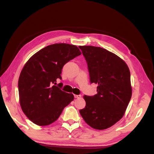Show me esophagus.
Listing matches in <instances>:
<instances>
[{
    "instance_id": "obj_1",
    "label": "esophagus",
    "mask_w": 154,
    "mask_h": 154,
    "mask_svg": "<svg viewBox=\"0 0 154 154\" xmlns=\"http://www.w3.org/2000/svg\"><path fill=\"white\" fill-rule=\"evenodd\" d=\"M74 98H80L81 97V95H76V94H74Z\"/></svg>"
}]
</instances>
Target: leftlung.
<instances>
[{
    "instance_id": "1",
    "label": "left lung",
    "mask_w": 154,
    "mask_h": 154,
    "mask_svg": "<svg viewBox=\"0 0 154 154\" xmlns=\"http://www.w3.org/2000/svg\"><path fill=\"white\" fill-rule=\"evenodd\" d=\"M79 48L87 63L90 83L97 84L96 94L83 96L86 105L80 113L92 128L106 129L122 119L131 98L129 69L122 59L103 48Z\"/></svg>"
}]
</instances>
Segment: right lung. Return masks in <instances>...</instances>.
Listing matches in <instances>:
<instances>
[{
  "instance_id": "obj_1",
  "label": "right lung",
  "mask_w": 154,
  "mask_h": 154,
  "mask_svg": "<svg viewBox=\"0 0 154 154\" xmlns=\"http://www.w3.org/2000/svg\"><path fill=\"white\" fill-rule=\"evenodd\" d=\"M81 54L76 45L54 44L40 50L23 67L18 80L22 111L32 123L49 125L57 120L63 109L74 100L72 94L62 91L63 66Z\"/></svg>"
}]
</instances>
